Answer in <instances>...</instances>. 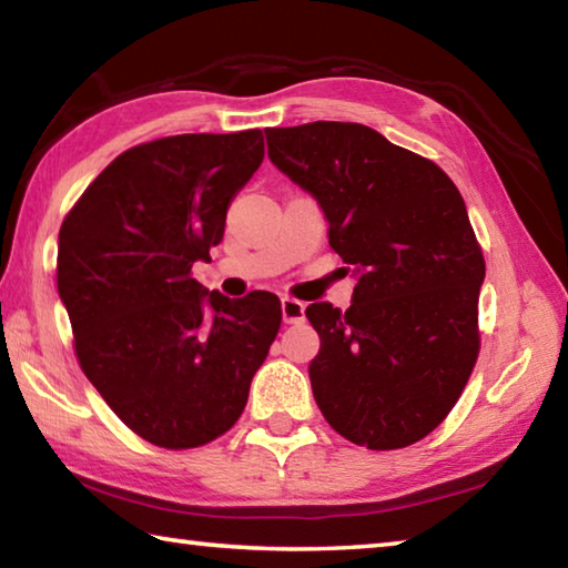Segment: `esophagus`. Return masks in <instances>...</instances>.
I'll return each instance as SVG.
<instances>
[{"instance_id":"esophagus-1","label":"esophagus","mask_w":568,"mask_h":568,"mask_svg":"<svg viewBox=\"0 0 568 568\" xmlns=\"http://www.w3.org/2000/svg\"><path fill=\"white\" fill-rule=\"evenodd\" d=\"M281 311H283V323L287 325L301 323L305 318V305L301 301H295V297H283Z\"/></svg>"}]
</instances>
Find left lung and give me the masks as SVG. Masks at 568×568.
Segmentation results:
<instances>
[{"label": "left lung", "mask_w": 568, "mask_h": 568, "mask_svg": "<svg viewBox=\"0 0 568 568\" xmlns=\"http://www.w3.org/2000/svg\"><path fill=\"white\" fill-rule=\"evenodd\" d=\"M265 138L273 165L318 200L355 275L348 311H305L321 335L307 368L315 403L353 444H416L456 406L478 358L486 263L464 197L436 162L358 122Z\"/></svg>", "instance_id": "obj_1"}]
</instances>
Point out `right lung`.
Segmentation results:
<instances>
[{
    "instance_id": "right-lung-1",
    "label": "right lung",
    "mask_w": 568,
    "mask_h": 568,
    "mask_svg": "<svg viewBox=\"0 0 568 568\" xmlns=\"http://www.w3.org/2000/svg\"><path fill=\"white\" fill-rule=\"evenodd\" d=\"M263 158L261 130L145 142L114 158L60 227L57 291L77 361L155 446L197 448L233 428L281 328L273 293L230 301L190 273Z\"/></svg>"
}]
</instances>
